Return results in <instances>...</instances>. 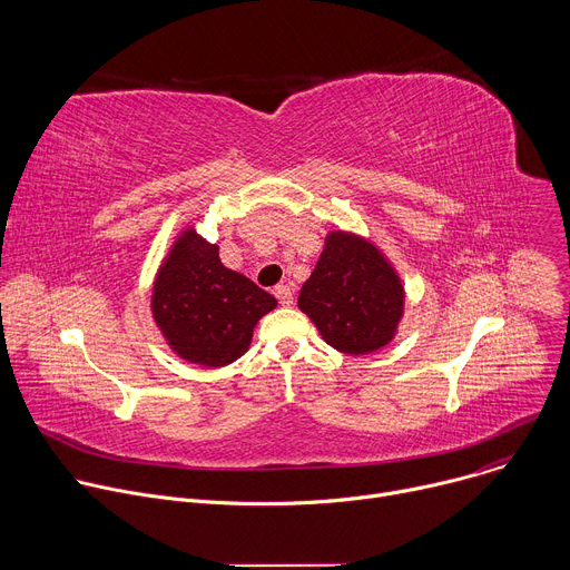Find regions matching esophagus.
<instances>
[{
	"mask_svg": "<svg viewBox=\"0 0 570 570\" xmlns=\"http://www.w3.org/2000/svg\"><path fill=\"white\" fill-rule=\"evenodd\" d=\"M273 293H275V297L279 299V304H284V306H291V304H293V291H291V286L277 284Z\"/></svg>",
	"mask_w": 570,
	"mask_h": 570,
	"instance_id": "obj_1",
	"label": "esophagus"
}]
</instances>
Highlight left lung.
I'll return each mask as SVG.
<instances>
[{
	"mask_svg": "<svg viewBox=\"0 0 570 570\" xmlns=\"http://www.w3.org/2000/svg\"><path fill=\"white\" fill-rule=\"evenodd\" d=\"M297 304L332 347L358 356L392 341L403 286L372 243L332 232Z\"/></svg>",
	"mask_w": 570,
	"mask_h": 570,
	"instance_id": "left-lung-1",
	"label": "left lung"
}]
</instances>
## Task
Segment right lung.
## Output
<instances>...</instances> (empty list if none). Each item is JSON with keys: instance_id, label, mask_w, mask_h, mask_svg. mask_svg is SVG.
Returning a JSON list of instances; mask_svg holds the SVG:
<instances>
[{"instance_id": "add662e5", "label": "right lung", "mask_w": 570, "mask_h": 570, "mask_svg": "<svg viewBox=\"0 0 570 570\" xmlns=\"http://www.w3.org/2000/svg\"><path fill=\"white\" fill-rule=\"evenodd\" d=\"M277 299L248 277L227 271L214 243L187 229L159 268L153 315L185 361L220 367L246 354L253 330Z\"/></svg>"}]
</instances>
